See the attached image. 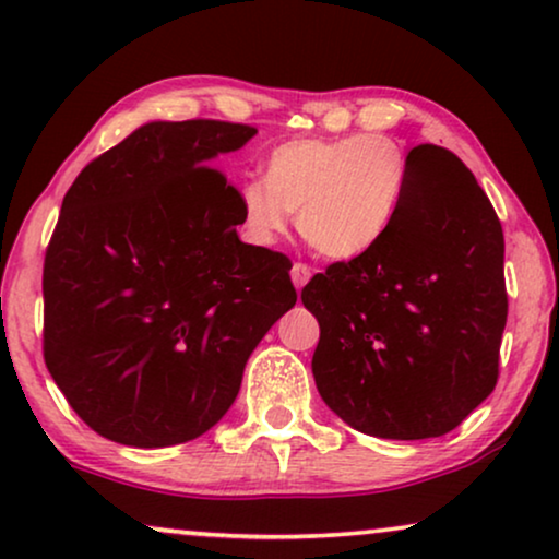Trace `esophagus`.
<instances>
[{"mask_svg": "<svg viewBox=\"0 0 559 559\" xmlns=\"http://www.w3.org/2000/svg\"><path fill=\"white\" fill-rule=\"evenodd\" d=\"M289 274H293V285H295L297 289H302V287L310 282V277H312V270H310L308 264L295 262V264H293V272H289Z\"/></svg>", "mask_w": 559, "mask_h": 559, "instance_id": "34e87169", "label": "esophagus"}]
</instances>
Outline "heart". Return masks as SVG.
Returning a JSON list of instances; mask_svg holds the SVG:
<instances>
[{"label": "heart", "mask_w": 559, "mask_h": 559, "mask_svg": "<svg viewBox=\"0 0 559 559\" xmlns=\"http://www.w3.org/2000/svg\"><path fill=\"white\" fill-rule=\"evenodd\" d=\"M407 188V155L386 136L285 142L266 159V180L241 186V228L254 243H274L297 211L318 254L356 259L392 231Z\"/></svg>", "instance_id": "1"}]
</instances>
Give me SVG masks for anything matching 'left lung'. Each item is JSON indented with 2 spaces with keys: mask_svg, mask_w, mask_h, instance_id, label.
Returning <instances> with one entry per match:
<instances>
[{
  "mask_svg": "<svg viewBox=\"0 0 559 559\" xmlns=\"http://www.w3.org/2000/svg\"><path fill=\"white\" fill-rule=\"evenodd\" d=\"M392 231L302 289L320 323L312 377L358 432L386 440L455 430L499 379L507 325L503 231L453 152L419 144Z\"/></svg>",
  "mask_w": 559,
  "mask_h": 559,
  "instance_id": "obj_1",
  "label": "left lung"
}]
</instances>
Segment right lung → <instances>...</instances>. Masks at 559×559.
<instances>
[{"label":"right lung","mask_w":559,"mask_h":559,"mask_svg":"<svg viewBox=\"0 0 559 559\" xmlns=\"http://www.w3.org/2000/svg\"><path fill=\"white\" fill-rule=\"evenodd\" d=\"M254 134L147 121L68 188L45 254L43 350L104 438L167 448L209 432L297 302L289 259L239 239V190L211 167Z\"/></svg>","instance_id":"1"}]
</instances>
